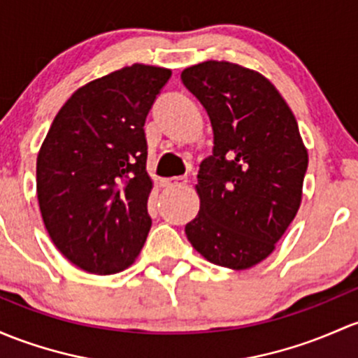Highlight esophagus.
Returning a JSON list of instances; mask_svg holds the SVG:
<instances>
[{
    "mask_svg": "<svg viewBox=\"0 0 358 358\" xmlns=\"http://www.w3.org/2000/svg\"><path fill=\"white\" fill-rule=\"evenodd\" d=\"M186 184V178L182 176H176V178H167L162 179V186L164 187H180Z\"/></svg>",
    "mask_w": 358,
    "mask_h": 358,
    "instance_id": "obj_1",
    "label": "esophagus"
}]
</instances>
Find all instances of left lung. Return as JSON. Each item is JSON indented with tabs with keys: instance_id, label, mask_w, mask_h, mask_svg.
I'll return each mask as SVG.
<instances>
[{
	"instance_id": "1",
	"label": "left lung",
	"mask_w": 358,
	"mask_h": 358,
	"mask_svg": "<svg viewBox=\"0 0 358 358\" xmlns=\"http://www.w3.org/2000/svg\"><path fill=\"white\" fill-rule=\"evenodd\" d=\"M180 80L213 128L187 241L210 263L245 270L271 255L301 206L309 157L297 121L270 80L241 64L205 61Z\"/></svg>"
}]
</instances>
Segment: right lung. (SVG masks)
<instances>
[{"label":"right lung","instance_id":"add662e5","mask_svg":"<svg viewBox=\"0 0 358 358\" xmlns=\"http://www.w3.org/2000/svg\"><path fill=\"white\" fill-rule=\"evenodd\" d=\"M167 68L133 64L75 92L37 155V198L49 237L75 266L113 275L131 266L152 227L147 119Z\"/></svg>","mask_w":358,"mask_h":358}]
</instances>
